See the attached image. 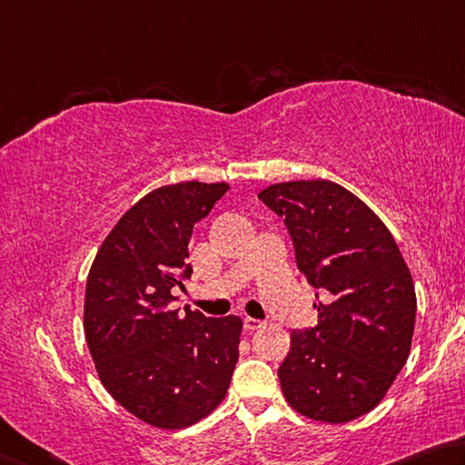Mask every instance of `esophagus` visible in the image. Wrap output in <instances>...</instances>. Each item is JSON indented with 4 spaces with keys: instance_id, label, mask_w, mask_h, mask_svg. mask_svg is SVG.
Masks as SVG:
<instances>
[{
    "instance_id": "1",
    "label": "esophagus",
    "mask_w": 465,
    "mask_h": 465,
    "mask_svg": "<svg viewBox=\"0 0 465 465\" xmlns=\"http://www.w3.org/2000/svg\"><path fill=\"white\" fill-rule=\"evenodd\" d=\"M262 327H263V321L253 319V316H245V329L247 331H257V329H262Z\"/></svg>"
}]
</instances>
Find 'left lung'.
Returning a JSON list of instances; mask_svg holds the SVG:
<instances>
[{"label":"left lung","mask_w":465,"mask_h":465,"mask_svg":"<svg viewBox=\"0 0 465 465\" xmlns=\"http://www.w3.org/2000/svg\"><path fill=\"white\" fill-rule=\"evenodd\" d=\"M259 198L283 218L298 270L324 292L319 324L294 331L278 376L288 404L322 422L376 409L411 353L417 294L376 212L327 179L273 183Z\"/></svg>","instance_id":"obj_1"}]
</instances>
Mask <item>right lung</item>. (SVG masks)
<instances>
[{
    "label": "right lung",
    "instance_id": "1",
    "mask_svg": "<svg viewBox=\"0 0 465 465\" xmlns=\"http://www.w3.org/2000/svg\"><path fill=\"white\" fill-rule=\"evenodd\" d=\"M228 183L182 182L138 200L102 242L85 286L84 329L104 388L136 419L185 429L224 401L242 321L173 306L192 275L193 224Z\"/></svg>",
    "mask_w": 465,
    "mask_h": 465
}]
</instances>
